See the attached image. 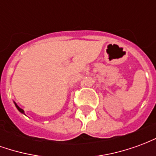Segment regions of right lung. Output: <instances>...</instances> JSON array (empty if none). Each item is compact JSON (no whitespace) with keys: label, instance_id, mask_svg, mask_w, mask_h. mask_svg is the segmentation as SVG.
Here are the masks:
<instances>
[{"label":"right lung","instance_id":"1","mask_svg":"<svg viewBox=\"0 0 156 156\" xmlns=\"http://www.w3.org/2000/svg\"><path fill=\"white\" fill-rule=\"evenodd\" d=\"M15 105H16V108H17V109H18L19 111L21 112V113H22V114H24V110H23V109H22V108H20V107H18V106H17V105H16V104H15Z\"/></svg>","mask_w":156,"mask_h":156}]
</instances>
